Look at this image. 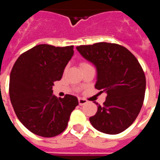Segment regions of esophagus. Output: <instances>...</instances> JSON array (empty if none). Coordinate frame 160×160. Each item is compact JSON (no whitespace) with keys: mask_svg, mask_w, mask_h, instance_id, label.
<instances>
[{"mask_svg":"<svg viewBox=\"0 0 160 160\" xmlns=\"http://www.w3.org/2000/svg\"><path fill=\"white\" fill-rule=\"evenodd\" d=\"M88 102V101H87V99H85V98H78V103H79V105L80 106H82L84 105V104H86V103Z\"/></svg>","mask_w":160,"mask_h":160,"instance_id":"obj_1","label":"esophagus"}]
</instances>
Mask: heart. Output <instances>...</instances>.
Returning <instances> with one entry per match:
<instances>
[{"mask_svg": "<svg viewBox=\"0 0 160 160\" xmlns=\"http://www.w3.org/2000/svg\"><path fill=\"white\" fill-rule=\"evenodd\" d=\"M88 65H90V64L87 62H81V64H80V67H83V66H88Z\"/></svg>", "mask_w": 160, "mask_h": 160, "instance_id": "heart-1", "label": "heart"}]
</instances>
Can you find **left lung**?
Returning <instances> with one entry per match:
<instances>
[{
  "mask_svg": "<svg viewBox=\"0 0 160 160\" xmlns=\"http://www.w3.org/2000/svg\"><path fill=\"white\" fill-rule=\"evenodd\" d=\"M78 52L97 68L95 88L107 94L90 122L98 131L116 135L128 129L143 104L146 77L135 55L115 43L98 42L77 46Z\"/></svg>",
  "mask_w": 160,
  "mask_h": 160,
  "instance_id": "8db88e82",
  "label": "left lung"
}]
</instances>
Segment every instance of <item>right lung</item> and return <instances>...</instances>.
<instances>
[{
    "label": "right lung",
    "instance_id": "add662e5",
    "mask_svg": "<svg viewBox=\"0 0 160 160\" xmlns=\"http://www.w3.org/2000/svg\"><path fill=\"white\" fill-rule=\"evenodd\" d=\"M73 54V46L41 44L20 55L9 78V97L17 117L29 131L46 138L66 130L78 105L75 96L53 94V82L62 77Z\"/></svg>",
    "mask_w": 160,
    "mask_h": 160
}]
</instances>
